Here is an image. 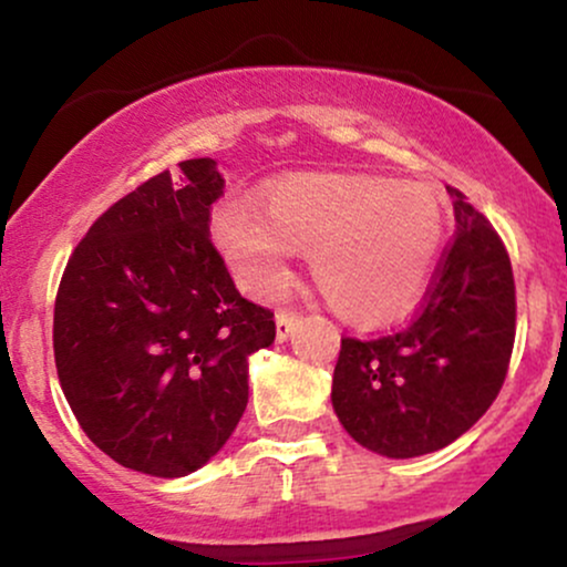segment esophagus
I'll list each match as a JSON object with an SVG mask.
<instances>
[{"instance_id": "34e87169", "label": "esophagus", "mask_w": 567, "mask_h": 567, "mask_svg": "<svg viewBox=\"0 0 567 567\" xmlns=\"http://www.w3.org/2000/svg\"><path fill=\"white\" fill-rule=\"evenodd\" d=\"M298 322H301V315H292V311H279L277 315V341H288Z\"/></svg>"}]
</instances>
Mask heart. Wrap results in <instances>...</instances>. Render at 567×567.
<instances>
[{"label":"heart","mask_w":567,"mask_h":567,"mask_svg":"<svg viewBox=\"0 0 567 567\" xmlns=\"http://www.w3.org/2000/svg\"><path fill=\"white\" fill-rule=\"evenodd\" d=\"M210 234L243 290H288L296 252L338 315L389 324L421 303L440 261L445 210L432 186L368 173L292 175L266 192L264 213L245 199L213 207Z\"/></svg>","instance_id":"b5f03b06"}]
</instances>
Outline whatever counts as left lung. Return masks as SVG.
Listing matches in <instances>:
<instances>
[{
  "mask_svg": "<svg viewBox=\"0 0 567 567\" xmlns=\"http://www.w3.org/2000/svg\"><path fill=\"white\" fill-rule=\"evenodd\" d=\"M453 197L455 239L442 252L415 320L373 341L343 338L333 410L368 451L415 458L451 445L483 419L506 379L514 347V277L506 247Z\"/></svg>",
  "mask_w": 567,
  "mask_h": 567,
  "instance_id": "left-lung-1",
  "label": "left lung"
}]
</instances>
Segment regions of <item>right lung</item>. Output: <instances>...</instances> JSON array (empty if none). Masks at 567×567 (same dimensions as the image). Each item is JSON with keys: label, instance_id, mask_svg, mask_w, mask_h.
Segmentation results:
<instances>
[{"label": "right lung", "instance_id": "obj_1", "mask_svg": "<svg viewBox=\"0 0 567 567\" xmlns=\"http://www.w3.org/2000/svg\"><path fill=\"white\" fill-rule=\"evenodd\" d=\"M178 167L90 226L53 320L58 381L82 432L116 464L165 480L226 445L247 408V360L277 333L210 243L218 162Z\"/></svg>", "mask_w": 567, "mask_h": 567}]
</instances>
